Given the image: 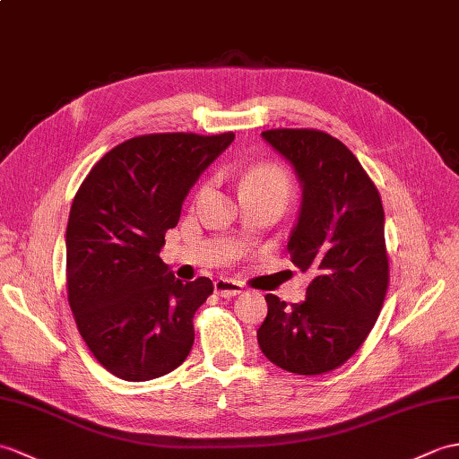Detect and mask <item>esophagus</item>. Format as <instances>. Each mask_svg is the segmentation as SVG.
Here are the masks:
<instances>
[{"label": "esophagus", "mask_w": 459, "mask_h": 459, "mask_svg": "<svg viewBox=\"0 0 459 459\" xmlns=\"http://www.w3.org/2000/svg\"><path fill=\"white\" fill-rule=\"evenodd\" d=\"M212 285H215V293L221 295V297H227V299L242 293V285L238 281H234V280L219 278V280H215V283H212Z\"/></svg>", "instance_id": "esophagus-1"}]
</instances>
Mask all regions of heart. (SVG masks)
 I'll use <instances>...</instances> for the list:
<instances>
[{"label":"heart","instance_id":"b5f03b06","mask_svg":"<svg viewBox=\"0 0 459 459\" xmlns=\"http://www.w3.org/2000/svg\"><path fill=\"white\" fill-rule=\"evenodd\" d=\"M242 194H270L285 201L290 194V181L273 166H254L240 179Z\"/></svg>","mask_w":459,"mask_h":459}]
</instances>
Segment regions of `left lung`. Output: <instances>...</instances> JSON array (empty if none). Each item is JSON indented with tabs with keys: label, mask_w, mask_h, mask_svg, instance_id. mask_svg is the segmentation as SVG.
Segmentation results:
<instances>
[{
	"label": "left lung",
	"mask_w": 459,
	"mask_h": 459,
	"mask_svg": "<svg viewBox=\"0 0 459 459\" xmlns=\"http://www.w3.org/2000/svg\"><path fill=\"white\" fill-rule=\"evenodd\" d=\"M262 138L295 169L301 205L287 250L313 275L305 301L265 295L258 344L299 376L336 369L374 328L389 283L385 215L374 181L348 148L321 131L275 129Z\"/></svg>",
	"instance_id": "left-lung-1"
}]
</instances>
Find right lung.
<instances>
[{
  "instance_id": "obj_1",
  "label": "right lung",
  "mask_w": 459,
  "mask_h": 459,
  "mask_svg": "<svg viewBox=\"0 0 459 459\" xmlns=\"http://www.w3.org/2000/svg\"><path fill=\"white\" fill-rule=\"evenodd\" d=\"M232 141V133L131 138L91 168L72 201L70 308L83 342L117 377H162L194 346V315L212 283H181L158 254L189 189Z\"/></svg>"
}]
</instances>
